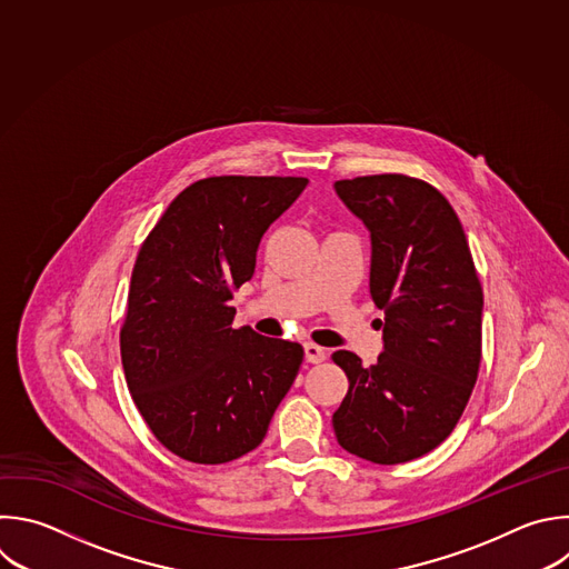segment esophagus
I'll list each match as a JSON object with an SVG mask.
<instances>
[{
  "label": "esophagus",
  "instance_id": "obj_1",
  "mask_svg": "<svg viewBox=\"0 0 569 569\" xmlns=\"http://www.w3.org/2000/svg\"><path fill=\"white\" fill-rule=\"evenodd\" d=\"M303 352H306V359L310 361V363H319V361H323L326 359V348H321V346H317V343H312V341H308V343H303Z\"/></svg>",
  "mask_w": 569,
  "mask_h": 569
}]
</instances>
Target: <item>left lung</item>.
<instances>
[{
  "instance_id": "obj_1",
  "label": "left lung",
  "mask_w": 569,
  "mask_h": 569,
  "mask_svg": "<svg viewBox=\"0 0 569 569\" xmlns=\"http://www.w3.org/2000/svg\"><path fill=\"white\" fill-rule=\"evenodd\" d=\"M335 194L370 234L368 288L385 310L372 366L350 350L335 363L348 393L332 413L337 442L375 465L436 449L473 391L482 346V288L449 201L402 173L337 180Z\"/></svg>"
}]
</instances>
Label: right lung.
Listing matches in <instances>:
<instances>
[{
	"label": "right lung",
	"mask_w": 569,
	"mask_h": 569,
	"mask_svg": "<svg viewBox=\"0 0 569 569\" xmlns=\"http://www.w3.org/2000/svg\"><path fill=\"white\" fill-rule=\"evenodd\" d=\"M306 184L295 176L199 180L138 252L120 332L124 377L151 433L182 460L223 465L257 449L295 382L301 343L234 328L230 299Z\"/></svg>",
	"instance_id": "right-lung-1"
}]
</instances>
